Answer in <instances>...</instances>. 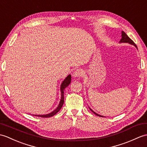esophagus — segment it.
Masks as SVG:
<instances>
[{
	"label": "esophagus",
	"mask_w": 147,
	"mask_h": 147,
	"mask_svg": "<svg viewBox=\"0 0 147 147\" xmlns=\"http://www.w3.org/2000/svg\"><path fill=\"white\" fill-rule=\"evenodd\" d=\"M83 74V71L81 69H77L73 73V76L74 77H81Z\"/></svg>",
	"instance_id": "34e87169"
}]
</instances>
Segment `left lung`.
<instances>
[{
  "instance_id": "1",
  "label": "left lung",
  "mask_w": 147,
  "mask_h": 147,
  "mask_svg": "<svg viewBox=\"0 0 147 147\" xmlns=\"http://www.w3.org/2000/svg\"><path fill=\"white\" fill-rule=\"evenodd\" d=\"M120 42L129 43V44H131V45H134V46H135V47H136V48H137V46H136V45L134 43V42L133 41V40H132L130 38H129V37L127 34H126V33H125V32H123V31L121 32V40H120ZM90 110H91V111H93V113H94L95 115H96L97 116H99V117H103V116H101V115H100L97 114L96 113H95L94 111H93V110H92L91 108H90Z\"/></svg>"
}]
</instances>
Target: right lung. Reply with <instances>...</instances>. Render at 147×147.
<instances>
[{
	"label": "right lung",
	"mask_w": 147,
	"mask_h": 147,
	"mask_svg": "<svg viewBox=\"0 0 147 147\" xmlns=\"http://www.w3.org/2000/svg\"><path fill=\"white\" fill-rule=\"evenodd\" d=\"M71 74H69L68 76L65 78L62 84H61V88H60V90L61 92V100L59 102V104L58 105V107H57V108L56 110H54L53 111H52L51 113L49 114H46V115H33L34 116H36V117H42V118H49V117H51L54 116V115H56L57 113L59 111L61 108H62L63 105L64 104V89L69 85L71 83Z\"/></svg>",
	"instance_id": "1"
}]
</instances>
